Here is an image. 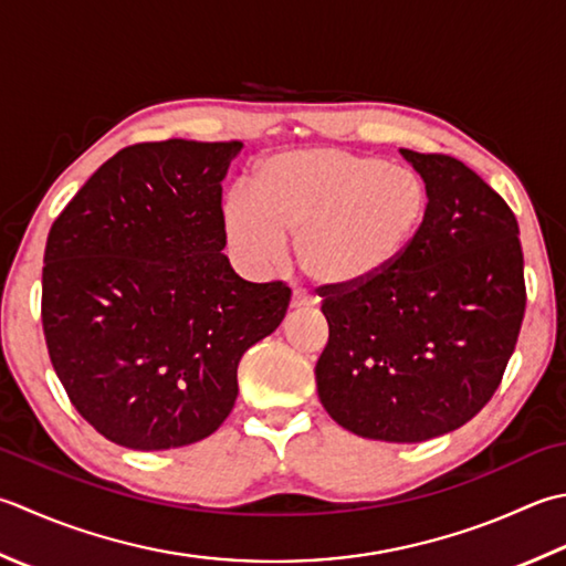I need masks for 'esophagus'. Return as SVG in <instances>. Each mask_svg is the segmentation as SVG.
Returning a JSON list of instances; mask_svg holds the SVG:
<instances>
[{"mask_svg":"<svg viewBox=\"0 0 566 566\" xmlns=\"http://www.w3.org/2000/svg\"><path fill=\"white\" fill-rule=\"evenodd\" d=\"M314 304V298L308 296L306 292H302V290H294V294H292V302H290V306L292 308H308Z\"/></svg>","mask_w":566,"mask_h":566,"instance_id":"1","label":"esophagus"}]
</instances>
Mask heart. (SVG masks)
Wrapping results in <instances>:
<instances>
[{"label":"heart","instance_id":"obj_1","mask_svg":"<svg viewBox=\"0 0 566 566\" xmlns=\"http://www.w3.org/2000/svg\"><path fill=\"white\" fill-rule=\"evenodd\" d=\"M424 179L380 157L306 147L272 154L252 174L250 193L232 191L223 228L250 270L282 260L294 240L296 264L321 290L373 282L407 250L424 223Z\"/></svg>","mask_w":566,"mask_h":566}]
</instances>
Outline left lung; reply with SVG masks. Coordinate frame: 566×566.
<instances>
[{
    "label": "left lung",
    "mask_w": 566,
    "mask_h": 566,
    "mask_svg": "<svg viewBox=\"0 0 566 566\" xmlns=\"http://www.w3.org/2000/svg\"><path fill=\"white\" fill-rule=\"evenodd\" d=\"M424 179V223L373 282L324 290L321 405L358 437L417 444L489 405L525 316L513 210L467 164L400 149Z\"/></svg>",
    "instance_id": "1"
}]
</instances>
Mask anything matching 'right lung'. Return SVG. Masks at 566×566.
Here are the masks:
<instances>
[{
    "label": "right lung",
    "instance_id": "add662e5",
    "mask_svg": "<svg viewBox=\"0 0 566 566\" xmlns=\"http://www.w3.org/2000/svg\"><path fill=\"white\" fill-rule=\"evenodd\" d=\"M242 142H142L53 220L41 321L53 370L119 447L179 449L226 422L238 363L282 324L292 290L223 254V179Z\"/></svg>",
    "mask_w": 566,
    "mask_h": 566
}]
</instances>
